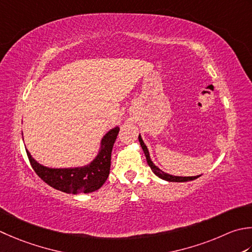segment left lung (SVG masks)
<instances>
[{
    "instance_id": "8db88e82",
    "label": "left lung",
    "mask_w": 252,
    "mask_h": 252,
    "mask_svg": "<svg viewBox=\"0 0 252 252\" xmlns=\"http://www.w3.org/2000/svg\"><path fill=\"white\" fill-rule=\"evenodd\" d=\"M139 142L141 144V147L143 152H144V155L146 157V160H147V164H149V166L151 167L152 171L154 172V174L159 177L160 179L162 180H166V181H169V182H186V181H191V180H194L196 178H199L200 176L202 175H198V176H188V177H182V176H174V175H169L167 174V172L162 171L160 168H158L154 162H153V160L151 159V156H150V152L149 150H147V146L145 145V143L143 142L142 140V136L141 134L139 135Z\"/></svg>"
}]
</instances>
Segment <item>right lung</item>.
<instances>
[{"mask_svg": "<svg viewBox=\"0 0 252 252\" xmlns=\"http://www.w3.org/2000/svg\"><path fill=\"white\" fill-rule=\"evenodd\" d=\"M119 130L115 126L102 136L95 158L84 166L52 168L38 162L27 149L26 153L36 174L52 188L65 193H91L99 189L109 176L111 152Z\"/></svg>", "mask_w": 252, "mask_h": 252, "instance_id": "obj_1", "label": "right lung"}]
</instances>
